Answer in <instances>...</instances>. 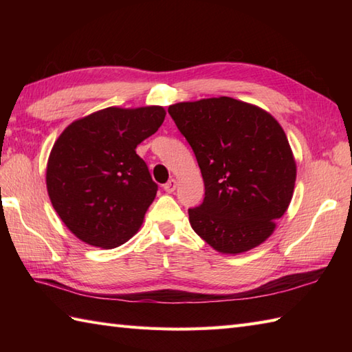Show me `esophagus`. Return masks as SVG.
I'll return each mask as SVG.
<instances>
[{"mask_svg": "<svg viewBox=\"0 0 352 352\" xmlns=\"http://www.w3.org/2000/svg\"><path fill=\"white\" fill-rule=\"evenodd\" d=\"M163 189L166 190L168 193H172V192L177 189V180H174V178H170V180L166 184H163Z\"/></svg>", "mask_w": 352, "mask_h": 352, "instance_id": "34e87169", "label": "esophagus"}]
</instances>
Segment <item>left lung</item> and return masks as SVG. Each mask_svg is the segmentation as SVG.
I'll return each instance as SVG.
<instances>
[{"label": "left lung", "mask_w": 352, "mask_h": 352, "mask_svg": "<svg viewBox=\"0 0 352 352\" xmlns=\"http://www.w3.org/2000/svg\"><path fill=\"white\" fill-rule=\"evenodd\" d=\"M189 142L204 199L189 208L193 231L216 251L239 254L265 242L294 195L296 164L280 124L230 96L168 109Z\"/></svg>", "instance_id": "left-lung-1"}]
</instances>
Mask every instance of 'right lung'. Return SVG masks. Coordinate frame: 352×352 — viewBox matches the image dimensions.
I'll return each mask as SVG.
<instances>
[{"mask_svg":"<svg viewBox=\"0 0 352 352\" xmlns=\"http://www.w3.org/2000/svg\"><path fill=\"white\" fill-rule=\"evenodd\" d=\"M163 107H107L72 122L51 149L47 189L74 234L98 248L125 243L142 226L157 186L136 146L164 121Z\"/></svg>","mask_w":352,"mask_h":352,"instance_id":"obj_1","label":"right lung"}]
</instances>
